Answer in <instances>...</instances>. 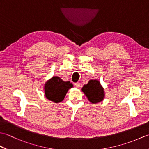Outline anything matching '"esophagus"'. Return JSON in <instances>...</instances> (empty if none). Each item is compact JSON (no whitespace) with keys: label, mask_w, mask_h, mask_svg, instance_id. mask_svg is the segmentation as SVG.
Masks as SVG:
<instances>
[{"label":"esophagus","mask_w":149,"mask_h":149,"mask_svg":"<svg viewBox=\"0 0 149 149\" xmlns=\"http://www.w3.org/2000/svg\"><path fill=\"white\" fill-rule=\"evenodd\" d=\"M75 86L77 88H79L81 87V84H80L79 83V82H77V83H75Z\"/></svg>","instance_id":"34e87169"}]
</instances>
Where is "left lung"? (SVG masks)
Returning <instances> with one entry per match:
<instances>
[{
  "mask_svg": "<svg viewBox=\"0 0 149 149\" xmlns=\"http://www.w3.org/2000/svg\"><path fill=\"white\" fill-rule=\"evenodd\" d=\"M82 91L88 98V100L92 104L99 103L102 101L105 97L104 90L99 81L91 79L88 84H84Z\"/></svg>",
  "mask_w": 149,
  "mask_h": 149,
  "instance_id": "8db88e82",
  "label": "left lung"
}]
</instances>
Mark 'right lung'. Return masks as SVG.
<instances>
[{
	"instance_id": "1",
	"label": "right lung",
	"mask_w": 149,
	"mask_h": 149,
	"mask_svg": "<svg viewBox=\"0 0 149 149\" xmlns=\"http://www.w3.org/2000/svg\"><path fill=\"white\" fill-rule=\"evenodd\" d=\"M73 87L70 81H63L58 76H53L44 86V91L47 99L55 103L63 101L69 89Z\"/></svg>"
}]
</instances>
